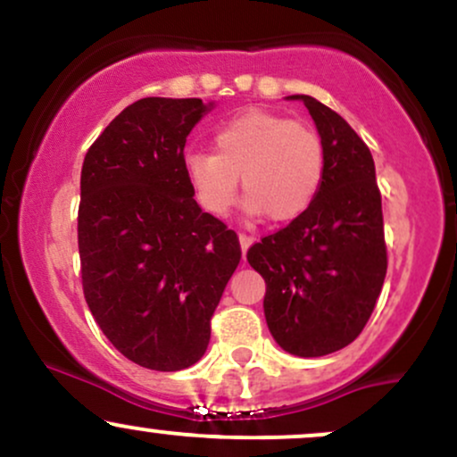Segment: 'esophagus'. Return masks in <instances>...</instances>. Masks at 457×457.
Masks as SVG:
<instances>
[{
    "instance_id": "esophagus-1",
    "label": "esophagus",
    "mask_w": 457,
    "mask_h": 457,
    "mask_svg": "<svg viewBox=\"0 0 457 457\" xmlns=\"http://www.w3.org/2000/svg\"><path fill=\"white\" fill-rule=\"evenodd\" d=\"M238 240H240V249H243V255H245L246 251H249V246L253 245V238L246 234H238Z\"/></svg>"
}]
</instances>
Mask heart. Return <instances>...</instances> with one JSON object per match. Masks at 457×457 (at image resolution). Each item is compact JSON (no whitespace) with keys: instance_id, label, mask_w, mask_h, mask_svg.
<instances>
[{"instance_id":"1","label":"heart","mask_w":457,"mask_h":457,"mask_svg":"<svg viewBox=\"0 0 457 457\" xmlns=\"http://www.w3.org/2000/svg\"><path fill=\"white\" fill-rule=\"evenodd\" d=\"M212 152H188L185 176L208 214L232 206L238 176L249 214L287 223L316 199L324 176L322 141L312 129L283 115L249 109L214 130Z\"/></svg>"}]
</instances>
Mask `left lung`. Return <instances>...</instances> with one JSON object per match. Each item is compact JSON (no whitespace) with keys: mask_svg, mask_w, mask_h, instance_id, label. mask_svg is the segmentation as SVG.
Here are the masks:
<instances>
[{"mask_svg":"<svg viewBox=\"0 0 457 457\" xmlns=\"http://www.w3.org/2000/svg\"><path fill=\"white\" fill-rule=\"evenodd\" d=\"M324 148V176L301 217L246 253L264 277V316L286 353L313 359L353 344L374 312L386 275L376 167L363 139L339 113L307 94Z\"/></svg>","mask_w":457,"mask_h":457,"instance_id":"8db88e82","label":"left lung"}]
</instances>
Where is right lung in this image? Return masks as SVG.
Here are the masks:
<instances>
[{"mask_svg":"<svg viewBox=\"0 0 457 457\" xmlns=\"http://www.w3.org/2000/svg\"><path fill=\"white\" fill-rule=\"evenodd\" d=\"M214 103L141 98L115 115L81 167L83 295L104 337L156 371L195 365L240 262L234 229L204 212L185 144Z\"/></svg>","mask_w":457,"mask_h":457,"instance_id":"obj_1","label":"right lung"}]
</instances>
